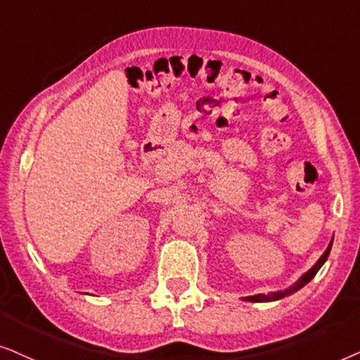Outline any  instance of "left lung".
<instances>
[{
  "label": "left lung",
  "instance_id": "left-lung-1",
  "mask_svg": "<svg viewBox=\"0 0 360 360\" xmlns=\"http://www.w3.org/2000/svg\"><path fill=\"white\" fill-rule=\"evenodd\" d=\"M330 247H333V242L329 243V247L326 248V252L323 253V255H321L319 260L314 263V266L311 268L309 271H306L304 275L301 276L300 280L296 281V283H295L293 286H290L288 290H283V291H276V293H268V295H255V296H247V298H243V300H245V301H255V303H263V301H276V300H281V298H285V296H288V295H291V293H295V291H298L300 288H303L304 285H308L309 281L313 280L316 273L319 271V268L324 265V262H326V260H328V257H329V252H330Z\"/></svg>",
  "mask_w": 360,
  "mask_h": 360
}]
</instances>
